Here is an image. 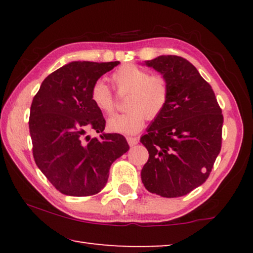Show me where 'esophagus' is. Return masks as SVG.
I'll return each instance as SVG.
<instances>
[{
	"mask_svg": "<svg viewBox=\"0 0 253 253\" xmlns=\"http://www.w3.org/2000/svg\"><path fill=\"white\" fill-rule=\"evenodd\" d=\"M126 140L130 146H134V145H137L138 141H139V139H138L137 137H126Z\"/></svg>",
	"mask_w": 253,
	"mask_h": 253,
	"instance_id": "1",
	"label": "esophagus"
}]
</instances>
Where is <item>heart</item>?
Here are the masks:
<instances>
[{
  "label": "heart",
  "mask_w": 253,
  "mask_h": 253,
  "mask_svg": "<svg viewBox=\"0 0 253 253\" xmlns=\"http://www.w3.org/2000/svg\"><path fill=\"white\" fill-rule=\"evenodd\" d=\"M112 81L120 93H127L126 113L112 117L108 127L116 132L133 134L143 129L148 119H155L164 112L169 98L168 81L161 75H151L146 69L127 64L114 72ZM91 100L100 112L112 115L115 99L106 83L96 81L91 87Z\"/></svg>",
  "instance_id": "obj_1"
}]
</instances>
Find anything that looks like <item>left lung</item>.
<instances>
[{"label": "left lung", "instance_id": "8db88e82", "mask_svg": "<svg viewBox=\"0 0 253 253\" xmlns=\"http://www.w3.org/2000/svg\"><path fill=\"white\" fill-rule=\"evenodd\" d=\"M145 63L167 79L169 98L140 138L150 154L141 181L155 195L185 196L212 171L222 144V110L211 85L188 60L162 55Z\"/></svg>", "mask_w": 253, "mask_h": 253}]
</instances>
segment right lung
Segmentation results:
<instances>
[{
  "label": "right lung",
  "mask_w": 253,
  "mask_h": 253,
  "mask_svg": "<svg viewBox=\"0 0 253 253\" xmlns=\"http://www.w3.org/2000/svg\"><path fill=\"white\" fill-rule=\"evenodd\" d=\"M119 64L71 62L46 77L34 95L29 121L34 161L63 195H96L113 162L129 150L122 134L103 132L106 121L89 95L92 85ZM87 129L100 137H84Z\"/></svg>",
  "instance_id": "obj_1"
}]
</instances>
